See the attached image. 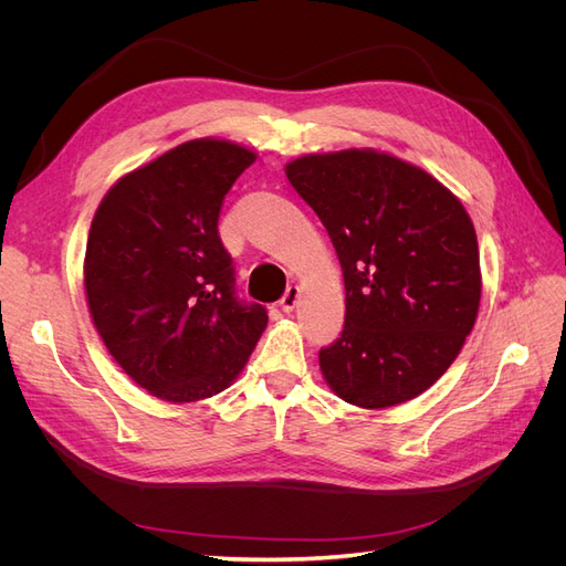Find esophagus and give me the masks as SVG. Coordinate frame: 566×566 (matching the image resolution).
<instances>
[{
	"label": "esophagus",
	"instance_id": "esophagus-1",
	"mask_svg": "<svg viewBox=\"0 0 566 566\" xmlns=\"http://www.w3.org/2000/svg\"><path fill=\"white\" fill-rule=\"evenodd\" d=\"M300 295H302V287L300 285H290L287 290H285V295L281 297V310L283 312H293L295 306H297V300H300Z\"/></svg>",
	"mask_w": 566,
	"mask_h": 566
}]
</instances>
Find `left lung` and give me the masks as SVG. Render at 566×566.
<instances>
[{
	"mask_svg": "<svg viewBox=\"0 0 566 566\" xmlns=\"http://www.w3.org/2000/svg\"><path fill=\"white\" fill-rule=\"evenodd\" d=\"M285 175L328 231L345 276V331L318 352L342 401L389 408L430 389L472 333L482 271L472 219L391 153H312Z\"/></svg>",
	"mask_w": 566,
	"mask_h": 566,
	"instance_id": "obj_1",
	"label": "left lung"
}]
</instances>
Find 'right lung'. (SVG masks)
I'll return each mask as SVG.
<instances>
[{"mask_svg": "<svg viewBox=\"0 0 566 566\" xmlns=\"http://www.w3.org/2000/svg\"><path fill=\"white\" fill-rule=\"evenodd\" d=\"M256 153L184 142L119 177L92 219L84 293L106 349L153 397L193 403L224 391L266 328L241 304L217 221Z\"/></svg>", "mask_w": 566, "mask_h": 566, "instance_id": "right-lung-1", "label": "right lung"}]
</instances>
